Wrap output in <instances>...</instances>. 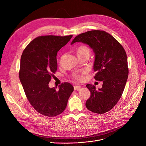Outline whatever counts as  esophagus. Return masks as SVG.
Masks as SVG:
<instances>
[{
	"label": "esophagus",
	"mask_w": 146,
	"mask_h": 146,
	"mask_svg": "<svg viewBox=\"0 0 146 146\" xmlns=\"http://www.w3.org/2000/svg\"><path fill=\"white\" fill-rule=\"evenodd\" d=\"M82 87L80 86H79V85H75V86H74V89L75 90H79Z\"/></svg>",
	"instance_id": "34e87169"
}]
</instances>
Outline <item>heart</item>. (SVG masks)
<instances>
[{"instance_id":"1","label":"heart","mask_w":146,"mask_h":146,"mask_svg":"<svg viewBox=\"0 0 146 146\" xmlns=\"http://www.w3.org/2000/svg\"><path fill=\"white\" fill-rule=\"evenodd\" d=\"M77 54L78 57L88 56L89 57L90 54V50L86 45H82L77 48ZM88 70H83L79 72L75 73L73 74L72 78L73 79L77 81L82 82L85 79V75L88 74Z\"/></svg>"}]
</instances>
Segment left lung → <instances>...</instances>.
<instances>
[{
	"label": "left lung",
	"mask_w": 146,
	"mask_h": 146,
	"mask_svg": "<svg viewBox=\"0 0 146 146\" xmlns=\"http://www.w3.org/2000/svg\"><path fill=\"white\" fill-rule=\"evenodd\" d=\"M82 42L89 45L95 54L94 78L102 81L101 89L86 85L90 96L86 108L96 113H105L117 104L124 90L128 76L126 52L121 44L104 31L93 30L76 36L71 44Z\"/></svg>",
	"instance_id": "1"
}]
</instances>
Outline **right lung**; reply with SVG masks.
Segmentation results:
<instances>
[{"instance_id": "right-lung-1", "label": "right lung", "mask_w": 146, "mask_h": 146, "mask_svg": "<svg viewBox=\"0 0 146 146\" xmlns=\"http://www.w3.org/2000/svg\"><path fill=\"white\" fill-rule=\"evenodd\" d=\"M72 36H38L22 54L19 72L20 81L31 105L43 115L52 117L62 113L74 90L73 86L67 82L60 85L58 90L48 86L57 69V52Z\"/></svg>"}]
</instances>
